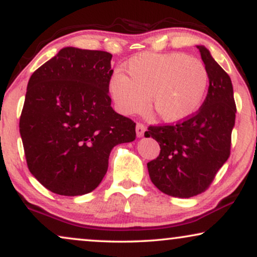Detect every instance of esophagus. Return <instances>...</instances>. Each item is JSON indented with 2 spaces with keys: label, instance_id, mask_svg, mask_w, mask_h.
I'll use <instances>...</instances> for the list:
<instances>
[{
  "label": "esophagus",
  "instance_id": "obj_1",
  "mask_svg": "<svg viewBox=\"0 0 257 257\" xmlns=\"http://www.w3.org/2000/svg\"><path fill=\"white\" fill-rule=\"evenodd\" d=\"M146 132V126L142 124V122H138L136 126V133H137V137H143L144 133Z\"/></svg>",
  "mask_w": 257,
  "mask_h": 257
}]
</instances>
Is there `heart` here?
Returning <instances> with one entry per match:
<instances>
[{
    "mask_svg": "<svg viewBox=\"0 0 257 257\" xmlns=\"http://www.w3.org/2000/svg\"><path fill=\"white\" fill-rule=\"evenodd\" d=\"M125 72H115L108 82L118 111L127 115L142 113L151 99L154 113L167 122L195 114L209 84L205 64L181 52H143L128 59Z\"/></svg>",
    "mask_w": 257,
    "mask_h": 257,
    "instance_id": "obj_1",
    "label": "heart"
}]
</instances>
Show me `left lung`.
Returning a JSON list of instances; mask_svg holds the SVG:
<instances>
[{
    "mask_svg": "<svg viewBox=\"0 0 257 257\" xmlns=\"http://www.w3.org/2000/svg\"><path fill=\"white\" fill-rule=\"evenodd\" d=\"M208 71V93L192 117L173 125L149 126L145 137L160 146L157 159L147 163L150 178L165 194L192 198L205 192L230 154L236 105L230 77L198 45Z\"/></svg>",
    "mask_w": 257,
    "mask_h": 257,
    "instance_id": "obj_1",
    "label": "left lung"
}]
</instances>
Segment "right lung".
<instances>
[{
	"label": "right lung",
	"instance_id": "add662e5",
	"mask_svg": "<svg viewBox=\"0 0 257 257\" xmlns=\"http://www.w3.org/2000/svg\"><path fill=\"white\" fill-rule=\"evenodd\" d=\"M110 52L63 48L28 83L20 133L30 173L52 193L83 195L106 174L115 145L136 122L111 106Z\"/></svg>",
	"mask_w": 257,
	"mask_h": 257
}]
</instances>
